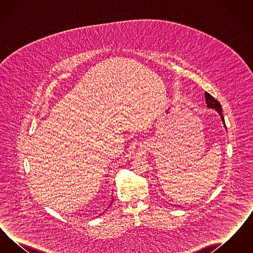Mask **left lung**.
Segmentation results:
<instances>
[{"instance_id":"obj_1","label":"left lung","mask_w":253,"mask_h":253,"mask_svg":"<svg viewBox=\"0 0 253 253\" xmlns=\"http://www.w3.org/2000/svg\"><path fill=\"white\" fill-rule=\"evenodd\" d=\"M205 97H206L207 106H208L209 108L215 109V110H216L217 112H218V114H219L220 117H221V120L223 121L224 125H225V120H224V117H223V115H222V106H221L220 102H219L217 99H215L213 96H211V95H210L209 93H207V92H205Z\"/></svg>"}]
</instances>
